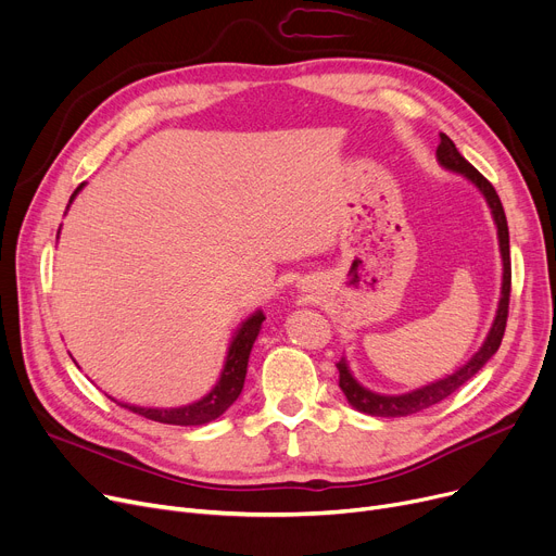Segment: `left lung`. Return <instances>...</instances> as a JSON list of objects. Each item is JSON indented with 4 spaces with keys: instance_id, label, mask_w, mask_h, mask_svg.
Listing matches in <instances>:
<instances>
[{
    "instance_id": "obj_1",
    "label": "left lung",
    "mask_w": 556,
    "mask_h": 556,
    "mask_svg": "<svg viewBox=\"0 0 556 556\" xmlns=\"http://www.w3.org/2000/svg\"><path fill=\"white\" fill-rule=\"evenodd\" d=\"M437 162H440L442 168H446L455 175H462L464 180H469L482 193L484 202L489 204L493 225H495V229H498V248H501V258H503V283H501L498 308H495V317L489 327L484 342L480 344V349L469 361L459 365L453 374H446L444 378H437V381L421 386L417 390H410V392H403V394L374 392L358 381L352 367H349L346 358H342L338 363L340 390L344 392L349 405L356 407L358 413H365L371 417H407V415L421 413V410H426V407L444 401L446 396L457 392L466 381H471V378L489 363V358L498 352V346L505 336L509 290H511V261H509V227H507L503 202H501L498 193H495V189L491 187V182L484 180L482 175L459 155L455 143L446 135H442V141H440V146H437Z\"/></svg>"
}]
</instances>
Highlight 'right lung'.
Here are the masks:
<instances>
[{"mask_svg": "<svg viewBox=\"0 0 556 556\" xmlns=\"http://www.w3.org/2000/svg\"><path fill=\"white\" fill-rule=\"evenodd\" d=\"M85 187V182L72 193L70 204L74 202V198L80 193V189ZM67 204V210H70ZM58 237H61V229H58ZM266 315L263 311H254L245 323H241V327L233 331L229 346H227V356L220 369V376L216 386L204 394L202 399L180 405V407H143V405H130L124 401H116L122 407H128L135 415H141L151 421H160V424H170V426H204L214 419H218L227 407L239 399L243 383H245V374H248V361H250V352L254 346V340L261 331V325Z\"/></svg>", "mask_w": 556, "mask_h": 556, "instance_id": "right-lung-1", "label": "right lung"}]
</instances>
